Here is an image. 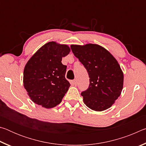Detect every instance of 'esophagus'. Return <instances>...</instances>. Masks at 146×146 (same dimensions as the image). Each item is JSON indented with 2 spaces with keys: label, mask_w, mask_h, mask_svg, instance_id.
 I'll use <instances>...</instances> for the list:
<instances>
[{
  "label": "esophagus",
  "mask_w": 146,
  "mask_h": 146,
  "mask_svg": "<svg viewBox=\"0 0 146 146\" xmlns=\"http://www.w3.org/2000/svg\"><path fill=\"white\" fill-rule=\"evenodd\" d=\"M72 83H73V84L75 85V86L77 85V81H76V80H75V79L72 81Z\"/></svg>",
  "instance_id": "obj_1"
}]
</instances>
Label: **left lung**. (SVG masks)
Returning a JSON list of instances; mask_svg holds the SVG:
<instances>
[{
  "label": "left lung",
  "instance_id": "1",
  "mask_svg": "<svg viewBox=\"0 0 146 146\" xmlns=\"http://www.w3.org/2000/svg\"><path fill=\"white\" fill-rule=\"evenodd\" d=\"M71 49L90 77L88 90L81 93L84 102L96 111L111 107L123 89V74L117 60L98 44L71 45Z\"/></svg>",
  "mask_w": 146,
  "mask_h": 146
}]
</instances>
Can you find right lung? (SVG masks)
I'll return each mask as SVG.
<instances>
[{
    "label": "right lung",
    "instance_id": "1",
    "mask_svg": "<svg viewBox=\"0 0 146 146\" xmlns=\"http://www.w3.org/2000/svg\"><path fill=\"white\" fill-rule=\"evenodd\" d=\"M70 51L68 45L49 42L27 62L24 70V86L34 103L49 109L61 102L70 86L65 78L67 66L61 61Z\"/></svg>",
    "mask_w": 146,
    "mask_h": 146
}]
</instances>
